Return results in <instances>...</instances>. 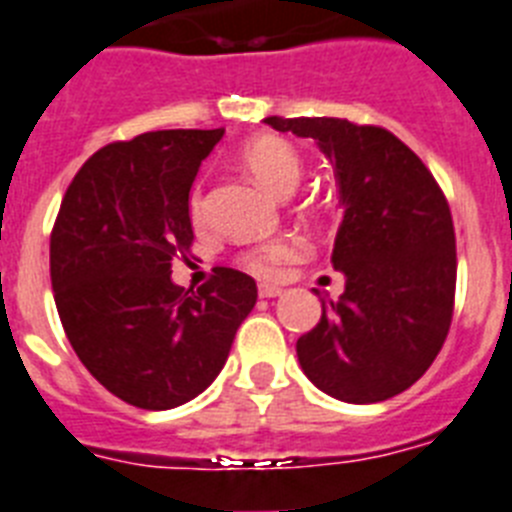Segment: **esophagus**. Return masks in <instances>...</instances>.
<instances>
[{"label":"esophagus","instance_id":"obj_1","mask_svg":"<svg viewBox=\"0 0 512 512\" xmlns=\"http://www.w3.org/2000/svg\"><path fill=\"white\" fill-rule=\"evenodd\" d=\"M282 287H277V285H259V295L261 298H279V295H282Z\"/></svg>","mask_w":512,"mask_h":512}]
</instances>
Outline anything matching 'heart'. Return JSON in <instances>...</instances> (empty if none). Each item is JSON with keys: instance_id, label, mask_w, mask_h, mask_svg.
I'll return each mask as SVG.
<instances>
[{"instance_id": "obj_1", "label": "heart", "mask_w": 512, "mask_h": 512, "mask_svg": "<svg viewBox=\"0 0 512 512\" xmlns=\"http://www.w3.org/2000/svg\"><path fill=\"white\" fill-rule=\"evenodd\" d=\"M240 165L246 168L253 181L264 186L269 194L285 199L298 189L300 176H303V160L298 150L290 142L277 137H256L240 150ZM202 196H191V217L202 220ZM298 253V246L292 240H272L264 246L253 248L246 253V269H251L259 277H272L285 261H290Z\"/></svg>"}]
</instances>
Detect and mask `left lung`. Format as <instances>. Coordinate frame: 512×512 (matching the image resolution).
<instances>
[{
  "instance_id": "obj_1",
  "label": "left lung",
  "mask_w": 512,
  "mask_h": 512,
  "mask_svg": "<svg viewBox=\"0 0 512 512\" xmlns=\"http://www.w3.org/2000/svg\"><path fill=\"white\" fill-rule=\"evenodd\" d=\"M266 124L310 137L334 168L342 225L331 264L339 300L298 339L310 383L347 404H375L417 383L443 347L456 292L451 209L425 163L381 126L347 119Z\"/></svg>"
}]
</instances>
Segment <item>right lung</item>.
<instances>
[{
    "label": "right lung",
    "mask_w": 512,
    "mask_h": 512,
    "mask_svg": "<svg viewBox=\"0 0 512 512\" xmlns=\"http://www.w3.org/2000/svg\"><path fill=\"white\" fill-rule=\"evenodd\" d=\"M222 134L168 129L108 144L69 183L51 233L69 344L100 386L139 409H173L212 386L259 298L253 277L227 266L196 292L170 279L194 240L191 186Z\"/></svg>",
    "instance_id": "right-lung-1"
}]
</instances>
